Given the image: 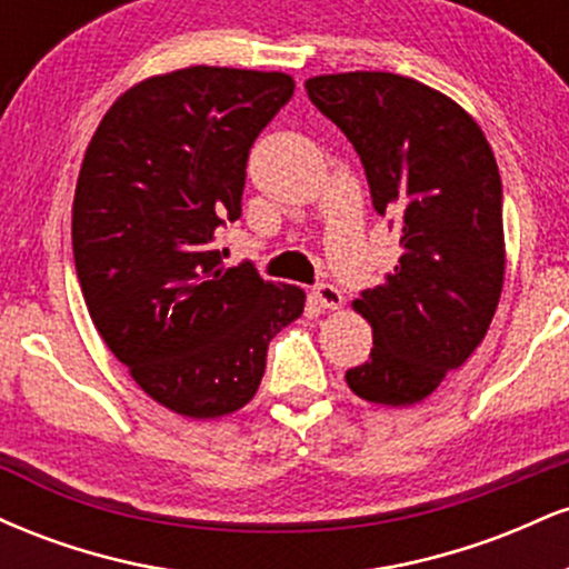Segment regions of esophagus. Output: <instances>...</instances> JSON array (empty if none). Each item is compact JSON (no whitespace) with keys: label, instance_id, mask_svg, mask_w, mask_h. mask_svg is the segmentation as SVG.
I'll return each mask as SVG.
<instances>
[{"label":"esophagus","instance_id":"esophagus-1","mask_svg":"<svg viewBox=\"0 0 569 569\" xmlns=\"http://www.w3.org/2000/svg\"><path fill=\"white\" fill-rule=\"evenodd\" d=\"M312 297H316V302L326 307V310H337V307H342V291L331 283H318L316 289H312Z\"/></svg>","mask_w":569,"mask_h":569}]
</instances>
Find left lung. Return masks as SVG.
I'll list each match as a JSON object with an SVG mask.
<instances>
[{
	"label": "left lung",
	"mask_w": 569,
	"mask_h": 569,
	"mask_svg": "<svg viewBox=\"0 0 569 569\" xmlns=\"http://www.w3.org/2000/svg\"><path fill=\"white\" fill-rule=\"evenodd\" d=\"M305 88L361 158L375 211L401 230L393 272L352 302L375 348L345 380L371 403L409 407L468 361L498 310V162L466 109L409 77L348 71Z\"/></svg>",
	"instance_id": "obj_1"
}]
</instances>
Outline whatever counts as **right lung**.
Instances as JSON below:
<instances>
[{
    "label": "right lung",
    "instance_id": "obj_1",
    "mask_svg": "<svg viewBox=\"0 0 569 569\" xmlns=\"http://www.w3.org/2000/svg\"><path fill=\"white\" fill-rule=\"evenodd\" d=\"M293 96L280 71L189 67L114 101L84 152L71 246L98 335L162 407L194 420L246 407L267 345L305 291L251 262L224 270L253 141Z\"/></svg>",
    "mask_w": 569,
    "mask_h": 569
}]
</instances>
